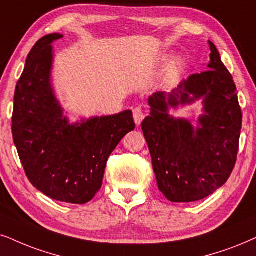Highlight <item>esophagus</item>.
Here are the masks:
<instances>
[{
	"instance_id": "obj_1",
	"label": "esophagus",
	"mask_w": 256,
	"mask_h": 256,
	"mask_svg": "<svg viewBox=\"0 0 256 256\" xmlns=\"http://www.w3.org/2000/svg\"><path fill=\"white\" fill-rule=\"evenodd\" d=\"M145 117L143 110H142L140 108H136L134 110V122L137 125H140V122H143V119Z\"/></svg>"
}]
</instances>
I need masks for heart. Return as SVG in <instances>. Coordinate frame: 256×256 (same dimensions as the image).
Returning <instances> with one entry per match:
<instances>
[{"label": "heart", "mask_w": 256, "mask_h": 256, "mask_svg": "<svg viewBox=\"0 0 256 256\" xmlns=\"http://www.w3.org/2000/svg\"><path fill=\"white\" fill-rule=\"evenodd\" d=\"M170 60H172L171 62ZM169 60L170 62L169 63V66H168L166 70V79L174 80L176 79L177 76H180V73L183 72L184 67H186V59L180 56H174V59H170V56H164L160 58L162 64H168Z\"/></svg>", "instance_id": "heart-1"}]
</instances>
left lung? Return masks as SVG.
Wrapping results in <instances>:
<instances>
[{
	"mask_svg": "<svg viewBox=\"0 0 256 256\" xmlns=\"http://www.w3.org/2000/svg\"><path fill=\"white\" fill-rule=\"evenodd\" d=\"M208 42V70L190 76L170 93H154L150 116L142 122L158 188L170 202L212 195L227 182L238 156L242 113L236 86L218 48ZM198 100L204 113L196 126L170 114V109Z\"/></svg>",
	"mask_w": 256,
	"mask_h": 256,
	"instance_id": "1",
	"label": "left lung"
}]
</instances>
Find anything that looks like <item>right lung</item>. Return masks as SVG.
I'll return each mask as SVG.
<instances>
[{
    "instance_id": "right-lung-1",
    "label": "right lung",
    "mask_w": 256,
    "mask_h": 256,
    "mask_svg": "<svg viewBox=\"0 0 256 256\" xmlns=\"http://www.w3.org/2000/svg\"><path fill=\"white\" fill-rule=\"evenodd\" d=\"M40 38L18 82L12 138L30 183L50 198L85 204L99 192L110 154L134 130L132 111L82 118L70 124L52 84L54 41Z\"/></svg>"
}]
</instances>
